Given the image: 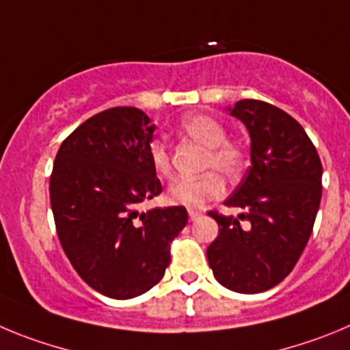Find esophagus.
<instances>
[{"instance_id":"esophagus-1","label":"esophagus","mask_w":350,"mask_h":350,"mask_svg":"<svg viewBox=\"0 0 350 350\" xmlns=\"http://www.w3.org/2000/svg\"><path fill=\"white\" fill-rule=\"evenodd\" d=\"M188 216H190L191 221H195L197 218H200L202 216V211H197V209H188Z\"/></svg>"}]
</instances>
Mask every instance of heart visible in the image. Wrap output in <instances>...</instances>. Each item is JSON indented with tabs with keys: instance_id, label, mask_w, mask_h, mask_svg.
<instances>
[{
	"instance_id": "obj_1",
	"label": "heart",
	"mask_w": 350,
	"mask_h": 350,
	"mask_svg": "<svg viewBox=\"0 0 350 350\" xmlns=\"http://www.w3.org/2000/svg\"><path fill=\"white\" fill-rule=\"evenodd\" d=\"M181 131L191 139L207 148L204 159V169H216L226 178H237L245 165V150L237 141L226 139V129L218 118L204 113L187 115L179 124ZM148 160L153 171L162 178L172 172L171 155L167 144L160 139H153L148 144ZM225 193V183L218 172H206L198 178H179L167 190V200L174 206L193 207L204 206L209 200L219 198Z\"/></svg>"
}]
</instances>
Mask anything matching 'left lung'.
Returning <instances> with one entry per match:
<instances>
[{
  "instance_id": "8db88e82",
  "label": "left lung",
  "mask_w": 350,
  "mask_h": 350,
  "mask_svg": "<svg viewBox=\"0 0 350 350\" xmlns=\"http://www.w3.org/2000/svg\"><path fill=\"white\" fill-rule=\"evenodd\" d=\"M228 109L250 131L251 167L225 200L244 213L209 211L219 234L207 261L219 284L253 295L279 284L304 253L321 204L323 165L304 127L282 109L256 99Z\"/></svg>"
}]
</instances>
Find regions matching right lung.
I'll return each instance as SVG.
<instances>
[{"instance_id":"1","label":"right lung","mask_w":350,"mask_h":350,"mask_svg":"<svg viewBox=\"0 0 350 350\" xmlns=\"http://www.w3.org/2000/svg\"><path fill=\"white\" fill-rule=\"evenodd\" d=\"M155 125L137 108L90 116L59 148L50 206L66 256L90 288L115 300L152 289L171 263V242L185 228V207L139 204L162 191L148 160Z\"/></svg>"}]
</instances>
